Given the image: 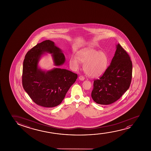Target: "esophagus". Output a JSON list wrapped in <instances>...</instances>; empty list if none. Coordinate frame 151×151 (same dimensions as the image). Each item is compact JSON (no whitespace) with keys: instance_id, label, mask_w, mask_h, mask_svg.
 Listing matches in <instances>:
<instances>
[{"instance_id":"34e87169","label":"esophagus","mask_w":151,"mask_h":151,"mask_svg":"<svg viewBox=\"0 0 151 151\" xmlns=\"http://www.w3.org/2000/svg\"><path fill=\"white\" fill-rule=\"evenodd\" d=\"M79 79L80 81H84V79H85V77L83 76H80L79 77Z\"/></svg>"}]
</instances>
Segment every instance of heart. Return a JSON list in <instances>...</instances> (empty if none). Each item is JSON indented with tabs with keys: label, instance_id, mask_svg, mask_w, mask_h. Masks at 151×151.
Returning a JSON list of instances; mask_svg holds the SVG:
<instances>
[{
	"label": "heart",
	"instance_id": "b5f03b06",
	"mask_svg": "<svg viewBox=\"0 0 151 151\" xmlns=\"http://www.w3.org/2000/svg\"><path fill=\"white\" fill-rule=\"evenodd\" d=\"M77 58L71 57L70 64L73 69L79 68L80 62L84 63L83 69L85 74L90 77L95 78L101 75L107 68L108 58L105 52L95 49H87L77 54Z\"/></svg>",
	"mask_w": 151,
	"mask_h": 151
}]
</instances>
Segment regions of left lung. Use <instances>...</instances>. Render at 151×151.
Listing matches in <instances>:
<instances>
[{
	"mask_svg": "<svg viewBox=\"0 0 151 151\" xmlns=\"http://www.w3.org/2000/svg\"><path fill=\"white\" fill-rule=\"evenodd\" d=\"M132 62L120 44L109 66L99 79L94 80L91 96L101 105H109L119 99L129 88L132 78Z\"/></svg>",
	"mask_w": 151,
	"mask_h": 151,
	"instance_id": "1",
	"label": "left lung"
}]
</instances>
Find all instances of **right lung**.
Returning <instances> with one entry per match:
<instances>
[{"label": "right lung", "mask_w": 151, "mask_h": 151, "mask_svg": "<svg viewBox=\"0 0 151 151\" xmlns=\"http://www.w3.org/2000/svg\"><path fill=\"white\" fill-rule=\"evenodd\" d=\"M46 52L52 54L55 65L64 64V54L54 42L48 40L37 44L25 56L22 84L25 91L35 104L44 107H54L62 102L77 78V74L58 68L47 71L42 70L39 68L38 63Z\"/></svg>", "instance_id": "1"}]
</instances>
